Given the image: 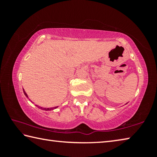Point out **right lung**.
Listing matches in <instances>:
<instances>
[{"label":"right lung","instance_id":"obj_1","mask_svg":"<svg viewBox=\"0 0 157 157\" xmlns=\"http://www.w3.org/2000/svg\"><path fill=\"white\" fill-rule=\"evenodd\" d=\"M23 93H24V94L26 95V96L28 97V95H27V94H26V93H25V91H24V89H23ZM37 106V105H36ZM39 108H40V109H44V110H46V111H48V110H52V109H55L56 107H55V108H42V107H38Z\"/></svg>","mask_w":157,"mask_h":157}]
</instances>
